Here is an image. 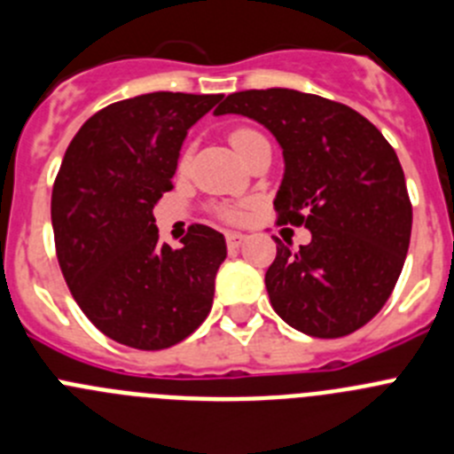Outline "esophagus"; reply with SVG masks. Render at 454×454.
Returning <instances> with one entry per match:
<instances>
[{"instance_id":"obj_1","label":"esophagus","mask_w":454,"mask_h":454,"mask_svg":"<svg viewBox=\"0 0 454 454\" xmlns=\"http://www.w3.org/2000/svg\"><path fill=\"white\" fill-rule=\"evenodd\" d=\"M247 241V235H241V232H226V244L228 248H239L241 244Z\"/></svg>"}]
</instances>
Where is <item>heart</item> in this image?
<instances>
[{"instance_id": "b5f03b06", "label": "heart", "mask_w": 454, "mask_h": 454, "mask_svg": "<svg viewBox=\"0 0 454 454\" xmlns=\"http://www.w3.org/2000/svg\"><path fill=\"white\" fill-rule=\"evenodd\" d=\"M255 137H257V131H253V129H235V131H232L231 143H232V147L237 150V154H239V152L244 150V145H247V143L251 141V138H255ZM222 215L226 219H231V222H237V219L244 217V213H241L239 207H226V210H222Z\"/></svg>"}]
</instances>
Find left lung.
<instances>
[{"instance_id":"left-lung-1","label":"left lung","mask_w":454,"mask_h":454,"mask_svg":"<svg viewBox=\"0 0 454 454\" xmlns=\"http://www.w3.org/2000/svg\"><path fill=\"white\" fill-rule=\"evenodd\" d=\"M239 114L270 131L285 156L275 194L282 223H304L311 241H282L266 270L270 304L316 338L361 329L392 294L412 232L399 156L358 112L295 89L231 93L215 116Z\"/></svg>"}]
</instances>
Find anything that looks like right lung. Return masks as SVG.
I'll return each instance as SVG.
<instances>
[{"label":"right lung","mask_w":454,"mask_h":454,"mask_svg":"<svg viewBox=\"0 0 454 454\" xmlns=\"http://www.w3.org/2000/svg\"><path fill=\"white\" fill-rule=\"evenodd\" d=\"M222 98L143 93L93 114L67 147L51 197L58 262L84 316L121 345H176L213 307L223 235L194 223L172 248L152 207L172 190L188 129Z\"/></svg>","instance_id":"right-lung-1"}]
</instances>
